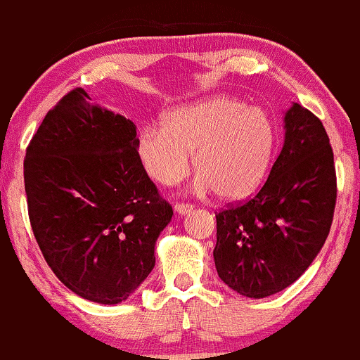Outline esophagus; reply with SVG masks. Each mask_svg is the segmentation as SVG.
<instances>
[{"mask_svg": "<svg viewBox=\"0 0 360 360\" xmlns=\"http://www.w3.org/2000/svg\"><path fill=\"white\" fill-rule=\"evenodd\" d=\"M192 210H194V206H192V204H184V202L175 204V212H179L180 216L188 214V212H191Z\"/></svg>", "mask_w": 360, "mask_h": 360, "instance_id": "34e87169", "label": "esophagus"}]
</instances>
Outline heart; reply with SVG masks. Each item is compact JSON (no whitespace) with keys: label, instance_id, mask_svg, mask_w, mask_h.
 Instances as JSON below:
<instances>
[{"label":"heart","instance_id":"1","mask_svg":"<svg viewBox=\"0 0 360 360\" xmlns=\"http://www.w3.org/2000/svg\"><path fill=\"white\" fill-rule=\"evenodd\" d=\"M276 130L261 108L225 96L181 104L163 117V129L139 135L137 154L148 175L172 187L197 169L195 191H216L225 200H240L257 191L273 163Z\"/></svg>","mask_w":360,"mask_h":360}]
</instances>
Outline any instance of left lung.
<instances>
[{
    "instance_id": "1",
    "label": "left lung",
    "mask_w": 360,
    "mask_h": 360,
    "mask_svg": "<svg viewBox=\"0 0 360 360\" xmlns=\"http://www.w3.org/2000/svg\"><path fill=\"white\" fill-rule=\"evenodd\" d=\"M283 123V148L261 191L216 214V271L249 299L274 295L299 280L333 221L336 175L323 123L297 103Z\"/></svg>"
}]
</instances>
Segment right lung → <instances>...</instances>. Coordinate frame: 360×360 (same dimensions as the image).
Instances as JSON below:
<instances>
[{"mask_svg":"<svg viewBox=\"0 0 360 360\" xmlns=\"http://www.w3.org/2000/svg\"><path fill=\"white\" fill-rule=\"evenodd\" d=\"M132 120L73 89L27 148L29 218L58 280L82 299H129L156 264L154 245L173 210L137 154Z\"/></svg>","mask_w":360,"mask_h":360,"instance_id":"right-lung-1","label":"right lung"}]
</instances>
